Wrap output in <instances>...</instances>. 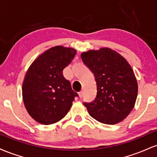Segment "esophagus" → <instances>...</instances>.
<instances>
[{
  "label": "esophagus",
  "instance_id": "34e87169",
  "mask_svg": "<svg viewBox=\"0 0 157 157\" xmlns=\"http://www.w3.org/2000/svg\"><path fill=\"white\" fill-rule=\"evenodd\" d=\"M78 94H79V97H80V98H82V96H83V91H80V92L78 93Z\"/></svg>",
  "mask_w": 157,
  "mask_h": 157
}]
</instances>
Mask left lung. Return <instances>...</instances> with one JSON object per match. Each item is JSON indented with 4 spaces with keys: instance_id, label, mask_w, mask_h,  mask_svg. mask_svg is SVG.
<instances>
[{
    "instance_id": "left-lung-1",
    "label": "left lung",
    "mask_w": 157,
    "mask_h": 157,
    "mask_svg": "<svg viewBox=\"0 0 157 157\" xmlns=\"http://www.w3.org/2000/svg\"><path fill=\"white\" fill-rule=\"evenodd\" d=\"M81 58L97 83L94 100L84 102L90 116L108 125L122 121L134 109L137 97V81L131 66L109 48L82 52Z\"/></svg>"
}]
</instances>
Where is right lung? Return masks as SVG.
<instances>
[{
    "mask_svg": "<svg viewBox=\"0 0 157 157\" xmlns=\"http://www.w3.org/2000/svg\"><path fill=\"white\" fill-rule=\"evenodd\" d=\"M76 53L72 48L55 46L40 55L26 71L23 100L29 114L39 123L50 125L60 121L78 97L63 75Z\"/></svg>",
    "mask_w": 157,
    "mask_h": 157,
    "instance_id": "add662e5",
    "label": "right lung"
}]
</instances>
